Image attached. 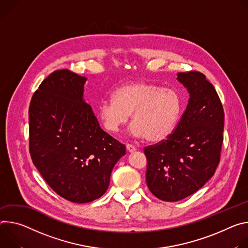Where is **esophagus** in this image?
I'll list each match as a JSON object with an SVG mask.
<instances>
[{
    "label": "esophagus",
    "mask_w": 248,
    "mask_h": 248,
    "mask_svg": "<svg viewBox=\"0 0 248 248\" xmlns=\"http://www.w3.org/2000/svg\"><path fill=\"white\" fill-rule=\"evenodd\" d=\"M126 148H127V150H128L130 153H133V152L136 151V147H135L134 145H132V144H127V145H126Z\"/></svg>",
    "instance_id": "1"
}]
</instances>
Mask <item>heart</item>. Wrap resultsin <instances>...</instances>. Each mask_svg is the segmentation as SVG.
Here are the masks:
<instances>
[{
	"mask_svg": "<svg viewBox=\"0 0 248 248\" xmlns=\"http://www.w3.org/2000/svg\"><path fill=\"white\" fill-rule=\"evenodd\" d=\"M113 99L100 103L98 115L104 128L116 133L132 115L133 132L150 142L168 138L177 121L181 102L178 93L146 81H134L115 90Z\"/></svg>",
	"mask_w": 248,
	"mask_h": 248,
	"instance_id": "b5f03b06",
	"label": "heart"
}]
</instances>
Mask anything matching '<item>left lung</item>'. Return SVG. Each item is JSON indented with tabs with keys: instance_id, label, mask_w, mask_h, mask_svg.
<instances>
[{
	"instance_id": "1",
	"label": "left lung",
	"mask_w": 248,
	"mask_h": 248,
	"mask_svg": "<svg viewBox=\"0 0 248 248\" xmlns=\"http://www.w3.org/2000/svg\"><path fill=\"white\" fill-rule=\"evenodd\" d=\"M177 77L190 93L185 111L166 140L144 148L147 185L167 202L195 193L214 175L224 141L225 112L213 85L198 71Z\"/></svg>"
}]
</instances>
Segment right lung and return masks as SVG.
I'll list each match as a JSON object with an SVG mask.
<instances>
[{
	"instance_id": "right-lung-1",
	"label": "right lung",
	"mask_w": 248,
	"mask_h": 248,
	"mask_svg": "<svg viewBox=\"0 0 248 248\" xmlns=\"http://www.w3.org/2000/svg\"><path fill=\"white\" fill-rule=\"evenodd\" d=\"M86 78L68 69L51 73L30 104V153L46 183L64 199L101 197L125 145L104 132L82 99Z\"/></svg>"
}]
</instances>
